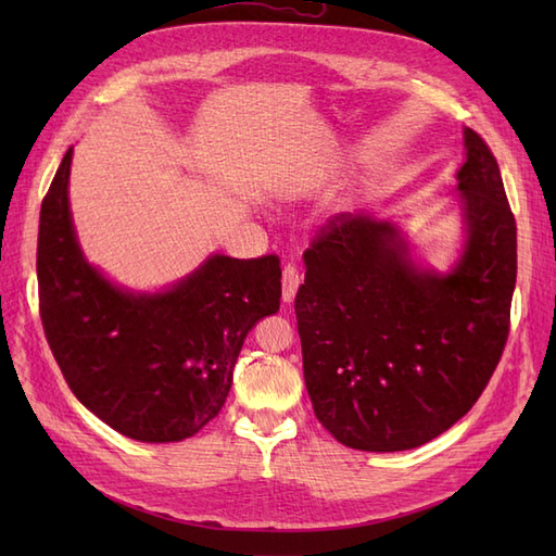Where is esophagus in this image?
I'll return each mask as SVG.
<instances>
[{"label": "esophagus", "instance_id": "34e87169", "mask_svg": "<svg viewBox=\"0 0 556 556\" xmlns=\"http://www.w3.org/2000/svg\"><path fill=\"white\" fill-rule=\"evenodd\" d=\"M301 285V274L294 264H288L282 268V301L285 304H290L294 301V294Z\"/></svg>", "mask_w": 556, "mask_h": 556}]
</instances>
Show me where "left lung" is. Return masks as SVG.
I'll list each match as a JSON object with an SVG mask.
<instances>
[{
    "mask_svg": "<svg viewBox=\"0 0 556 556\" xmlns=\"http://www.w3.org/2000/svg\"><path fill=\"white\" fill-rule=\"evenodd\" d=\"M457 172L468 241L447 276L417 271L390 223L339 213L315 231L294 299L304 380L336 441L429 443L484 392L510 331L517 225L496 157L466 129Z\"/></svg>",
    "mask_w": 556,
    "mask_h": 556,
    "instance_id": "left-lung-1",
    "label": "left lung"
}]
</instances>
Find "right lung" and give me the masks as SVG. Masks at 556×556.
Returning a JSON list of instances; mask_svg holds the SVG:
<instances>
[{
  "label": "right lung",
  "instance_id": "obj_1",
  "mask_svg": "<svg viewBox=\"0 0 556 556\" xmlns=\"http://www.w3.org/2000/svg\"><path fill=\"white\" fill-rule=\"evenodd\" d=\"M72 150L43 197L37 243L46 341L76 399L143 443L190 439L223 410L252 325L280 306V260L211 257L162 294L117 290L80 255Z\"/></svg>",
  "mask_w": 556,
  "mask_h": 556
}]
</instances>
